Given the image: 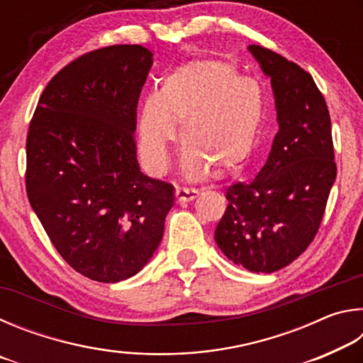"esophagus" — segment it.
<instances>
[{
    "label": "esophagus",
    "mask_w": 363,
    "mask_h": 363,
    "mask_svg": "<svg viewBox=\"0 0 363 363\" xmlns=\"http://www.w3.org/2000/svg\"><path fill=\"white\" fill-rule=\"evenodd\" d=\"M199 195V190L195 189H187V187H177L176 189V200L179 203H186V201H192Z\"/></svg>",
    "instance_id": "34e87169"
}]
</instances>
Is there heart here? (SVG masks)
I'll return each mask as SVG.
<instances>
[{"mask_svg":"<svg viewBox=\"0 0 363 363\" xmlns=\"http://www.w3.org/2000/svg\"><path fill=\"white\" fill-rule=\"evenodd\" d=\"M262 118L264 101L256 82L242 78L225 60H192L164 78L160 93L144 99L138 118L140 158L153 173L167 169L174 121H181L184 173L196 179L210 168L224 176L247 162Z\"/></svg>","mask_w":363,"mask_h":363,"instance_id":"obj_1","label":"heart"}]
</instances>
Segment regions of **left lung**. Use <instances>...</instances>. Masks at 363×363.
I'll list each match as a JSON object with an SVG mask.
<instances>
[{
  "label": "left lung",
  "instance_id": "8db88e82",
  "mask_svg": "<svg viewBox=\"0 0 363 363\" xmlns=\"http://www.w3.org/2000/svg\"><path fill=\"white\" fill-rule=\"evenodd\" d=\"M248 49L270 77L280 130L259 174L227 187L214 240L238 266L270 274L314 240L336 163L330 112L311 73L267 48Z\"/></svg>",
  "mask_w": 363,
  "mask_h": 363
}]
</instances>
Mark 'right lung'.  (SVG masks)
I'll return each instance as SVG.
<instances>
[{"label": "right lung", "mask_w": 363, "mask_h": 363, "mask_svg": "<svg viewBox=\"0 0 363 363\" xmlns=\"http://www.w3.org/2000/svg\"><path fill=\"white\" fill-rule=\"evenodd\" d=\"M150 67L139 45L86 52L52 77L28 126L30 205L65 262L104 284L149 262L174 203L173 186L145 176L136 158Z\"/></svg>", "instance_id": "add662e5"}]
</instances>
